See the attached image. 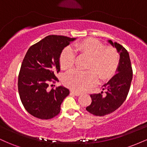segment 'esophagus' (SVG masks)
<instances>
[{"mask_svg": "<svg viewBox=\"0 0 147 147\" xmlns=\"http://www.w3.org/2000/svg\"><path fill=\"white\" fill-rule=\"evenodd\" d=\"M70 93L72 94V95H76V96L80 95V93H79V92H75V91H74V90H71V91H70Z\"/></svg>", "mask_w": 147, "mask_h": 147, "instance_id": "34e87169", "label": "esophagus"}]
</instances>
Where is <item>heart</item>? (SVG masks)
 I'll list each match as a JSON object with an SVG mask.
<instances>
[{
    "label": "heart",
    "mask_w": 147,
    "mask_h": 147,
    "mask_svg": "<svg viewBox=\"0 0 147 147\" xmlns=\"http://www.w3.org/2000/svg\"><path fill=\"white\" fill-rule=\"evenodd\" d=\"M75 48L80 55L89 57L87 71L72 70L63 77L65 86L77 92H84L92 88L98 82L112 78L119 66V54L115 48L106 46L102 42L93 38H88L75 44ZM75 55L70 48H64L59 57L60 66L63 70L73 68Z\"/></svg>",
    "instance_id": "obj_1"
}]
</instances>
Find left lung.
I'll list each match as a JSON object with an SVG mask.
<instances>
[{
    "mask_svg": "<svg viewBox=\"0 0 147 147\" xmlns=\"http://www.w3.org/2000/svg\"><path fill=\"white\" fill-rule=\"evenodd\" d=\"M109 43L115 47L119 54L117 73L104 84L106 89L105 95L103 92L98 94H91L92 102L86 107V111L96 116H104L117 110L126 100L130 90L133 78V70L129 52L122 45L117 43Z\"/></svg>",
    "mask_w": 147,
    "mask_h": 147,
    "instance_id": "8db88e82",
    "label": "left lung"
}]
</instances>
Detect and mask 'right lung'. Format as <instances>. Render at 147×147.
I'll use <instances>...</instances> for the list:
<instances>
[{
	"mask_svg": "<svg viewBox=\"0 0 147 147\" xmlns=\"http://www.w3.org/2000/svg\"><path fill=\"white\" fill-rule=\"evenodd\" d=\"M75 39L50 35L28 49L18 75V90L25 110L34 117L49 119L60 113L61 104L70 91L63 86L51 90L48 87L59 82L56 74L60 71V55Z\"/></svg>",
	"mask_w": 147,
	"mask_h": 147,
	"instance_id": "right-lung-1",
	"label": "right lung"
}]
</instances>
